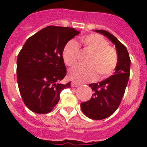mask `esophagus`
I'll use <instances>...</instances> for the list:
<instances>
[{"mask_svg": "<svg viewBox=\"0 0 147 147\" xmlns=\"http://www.w3.org/2000/svg\"><path fill=\"white\" fill-rule=\"evenodd\" d=\"M78 85H79V84L76 82H71V87L72 88L78 87Z\"/></svg>", "mask_w": 147, "mask_h": 147, "instance_id": "esophagus-1", "label": "esophagus"}]
</instances>
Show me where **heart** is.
<instances>
[{
  "label": "heart",
  "instance_id": "b5f03b06",
  "mask_svg": "<svg viewBox=\"0 0 147 147\" xmlns=\"http://www.w3.org/2000/svg\"><path fill=\"white\" fill-rule=\"evenodd\" d=\"M85 49L92 53L88 59V66L78 65L69 70L71 79L78 82H85L94 79L97 72L100 78H105L114 71L117 63L116 51L109 47L108 42L98 34H90L81 39ZM79 47L78 43L71 40L66 43L62 51L65 63L73 66L77 63Z\"/></svg>",
  "mask_w": 147,
  "mask_h": 147
}]
</instances>
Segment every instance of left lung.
I'll list each match as a JSON object with an SVG mask.
<instances>
[{
  "label": "left lung",
  "instance_id": "obj_1",
  "mask_svg": "<svg viewBox=\"0 0 147 147\" xmlns=\"http://www.w3.org/2000/svg\"><path fill=\"white\" fill-rule=\"evenodd\" d=\"M115 45L117 53V64L114 75L89 86L94 91L92 97L86 102L81 103V108L85 116L92 120H102L114 114L121 104L130 78V59L124 46L111 33L103 30H94Z\"/></svg>",
  "mask_w": 147,
  "mask_h": 147
}]
</instances>
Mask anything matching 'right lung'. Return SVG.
Here are the masks:
<instances>
[{"mask_svg": "<svg viewBox=\"0 0 147 147\" xmlns=\"http://www.w3.org/2000/svg\"><path fill=\"white\" fill-rule=\"evenodd\" d=\"M79 33L76 29L49 26L32 36L24 43L17 60L20 93L29 109L37 114L52 111L62 90L66 68L62 51L69 40Z\"/></svg>", "mask_w": 147, "mask_h": 147, "instance_id": "add662e5", "label": "right lung"}]
</instances>
